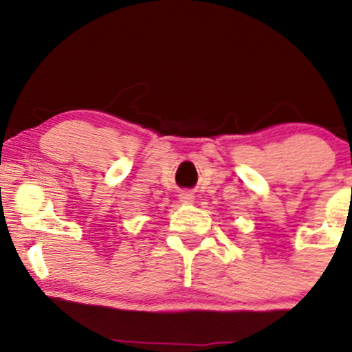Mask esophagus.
<instances>
[{
  "instance_id": "34e87169",
  "label": "esophagus",
  "mask_w": 352,
  "mask_h": 352,
  "mask_svg": "<svg viewBox=\"0 0 352 352\" xmlns=\"http://www.w3.org/2000/svg\"><path fill=\"white\" fill-rule=\"evenodd\" d=\"M179 199H180L182 204H192V201H193V199H195V197H193L192 193H190V192H182L180 195H179Z\"/></svg>"
}]
</instances>
